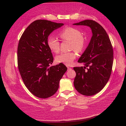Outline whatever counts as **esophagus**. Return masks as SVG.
Segmentation results:
<instances>
[{
	"label": "esophagus",
	"mask_w": 126,
	"mask_h": 126,
	"mask_svg": "<svg viewBox=\"0 0 126 126\" xmlns=\"http://www.w3.org/2000/svg\"><path fill=\"white\" fill-rule=\"evenodd\" d=\"M67 69H68V70H72V68L69 67H67Z\"/></svg>",
	"instance_id": "1"
}]
</instances>
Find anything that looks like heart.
<instances>
[{
  "label": "heart",
  "instance_id": "obj_1",
  "mask_svg": "<svg viewBox=\"0 0 126 126\" xmlns=\"http://www.w3.org/2000/svg\"><path fill=\"white\" fill-rule=\"evenodd\" d=\"M63 40H69L70 47L77 52H80L85 45V39L79 30L73 27H67L63 29L59 34ZM47 45L49 48L54 52L59 51L60 44L58 40L53 36H49L47 39ZM76 54L74 51L60 53L56 57V61L58 63H62L66 65H70L76 58Z\"/></svg>",
  "mask_w": 126,
  "mask_h": 126
}]
</instances>
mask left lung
Masks as SVG:
<instances>
[{
    "mask_svg": "<svg viewBox=\"0 0 126 126\" xmlns=\"http://www.w3.org/2000/svg\"><path fill=\"white\" fill-rule=\"evenodd\" d=\"M73 25L89 27L92 32L90 43L78 60L85 66L74 68L76 73L74 84L80 94L93 96L104 88L111 75L113 60L111 43L104 28L96 21L85 20Z\"/></svg>",
    "mask_w": 126,
    "mask_h": 126,
    "instance_id": "1",
    "label": "left lung"
}]
</instances>
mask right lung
I'll return each instance as SVG.
<instances>
[{
    "label": "right lung",
    "instance_id": "1",
    "mask_svg": "<svg viewBox=\"0 0 126 126\" xmlns=\"http://www.w3.org/2000/svg\"><path fill=\"white\" fill-rule=\"evenodd\" d=\"M47 20H37L26 29L19 41V71L26 87L35 96L47 98L58 90L67 68L62 63L50 66L54 58L47 45L49 35L63 26Z\"/></svg>",
    "mask_w": 126,
    "mask_h": 126
}]
</instances>
